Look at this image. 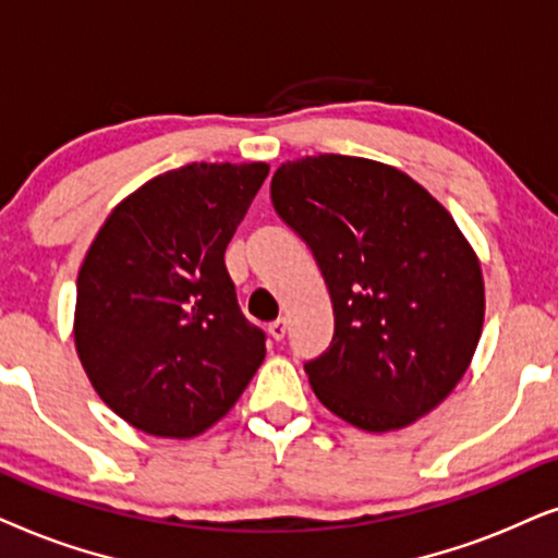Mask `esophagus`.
<instances>
[{"label":"esophagus","mask_w":558,"mask_h":558,"mask_svg":"<svg viewBox=\"0 0 558 558\" xmlns=\"http://www.w3.org/2000/svg\"><path fill=\"white\" fill-rule=\"evenodd\" d=\"M267 331H270V337L275 339V341H280L286 337V331H288V324H286V318H278V322H272L270 326H267Z\"/></svg>","instance_id":"obj_1"}]
</instances>
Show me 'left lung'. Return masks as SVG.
Segmentation results:
<instances>
[{"label":"left lung","instance_id":"1","mask_svg":"<svg viewBox=\"0 0 558 558\" xmlns=\"http://www.w3.org/2000/svg\"><path fill=\"white\" fill-rule=\"evenodd\" d=\"M270 198L331 295V344L303 365L316 398L375 434L439 405L485 318L477 255L451 214L400 170L347 155L283 162Z\"/></svg>","mask_w":558,"mask_h":558}]
</instances>
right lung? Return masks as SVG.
<instances>
[{"instance_id": "right-lung-1", "label": "right lung", "mask_w": 558, "mask_h": 558, "mask_svg": "<svg viewBox=\"0 0 558 558\" xmlns=\"http://www.w3.org/2000/svg\"><path fill=\"white\" fill-rule=\"evenodd\" d=\"M265 162H191L124 198L86 252L76 349L104 403L132 426L191 439L214 426L265 360L225 265Z\"/></svg>"}]
</instances>
